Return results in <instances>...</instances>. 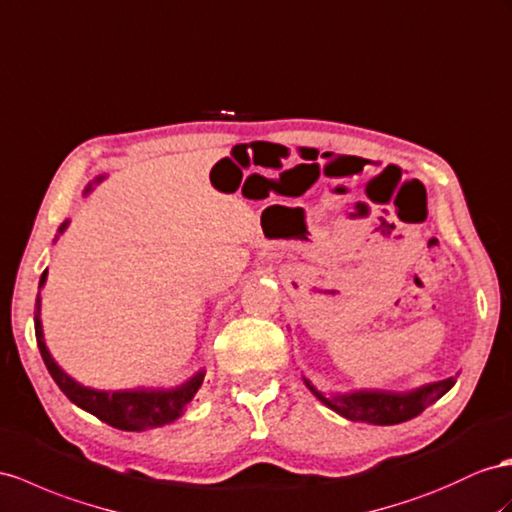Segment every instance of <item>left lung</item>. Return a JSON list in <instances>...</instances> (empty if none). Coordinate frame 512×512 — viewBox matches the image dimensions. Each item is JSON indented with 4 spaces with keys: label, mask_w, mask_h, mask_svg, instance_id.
<instances>
[{
    "label": "left lung",
    "mask_w": 512,
    "mask_h": 512,
    "mask_svg": "<svg viewBox=\"0 0 512 512\" xmlns=\"http://www.w3.org/2000/svg\"><path fill=\"white\" fill-rule=\"evenodd\" d=\"M305 385L322 404L352 422H365L376 426H393L413 419L426 406L435 404L454 385V378H445L439 383H430L411 391H383V389H361L352 393H333L326 396L311 381L305 378Z\"/></svg>",
    "instance_id": "obj_1"
}]
</instances>
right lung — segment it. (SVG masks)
Returning <instances> with one entry per match:
<instances>
[{
  "label": "right lung",
  "instance_id": "add662e5",
  "mask_svg": "<svg viewBox=\"0 0 512 512\" xmlns=\"http://www.w3.org/2000/svg\"><path fill=\"white\" fill-rule=\"evenodd\" d=\"M103 177H97L93 183H99ZM93 183H88L84 194L93 190ZM69 220L58 229L60 233L67 229ZM47 281V270L41 274V283H38V296L34 307V331H36V344L41 350V357L47 365V370L54 378L56 385L62 389L73 404L80 409L93 413L101 422L110 424L112 428L140 432L175 422V419L186 409V404L192 402L194 393L201 389L205 372H196L190 381H186L173 389H123V391H101L84 387L64 372L60 365L49 355L43 339V324H41V287Z\"/></svg>",
  "mask_w": 512,
  "mask_h": 512
}]
</instances>
